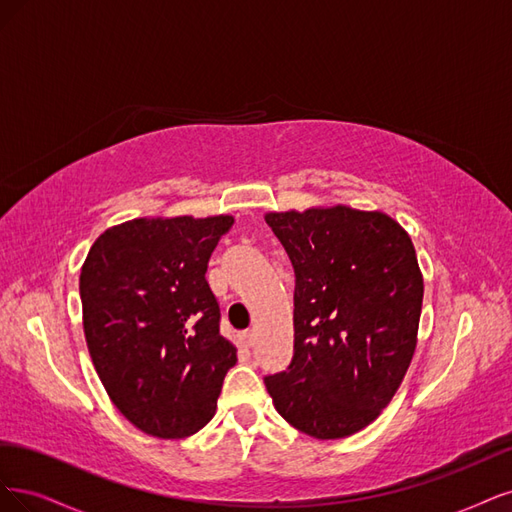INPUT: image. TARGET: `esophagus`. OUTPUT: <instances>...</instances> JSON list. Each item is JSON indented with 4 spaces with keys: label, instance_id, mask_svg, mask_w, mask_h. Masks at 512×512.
Wrapping results in <instances>:
<instances>
[{
    "label": "esophagus",
    "instance_id": "obj_1",
    "mask_svg": "<svg viewBox=\"0 0 512 512\" xmlns=\"http://www.w3.org/2000/svg\"><path fill=\"white\" fill-rule=\"evenodd\" d=\"M253 329H246V332H240L238 340H240V346H244V349H249V346L253 344Z\"/></svg>",
    "mask_w": 512,
    "mask_h": 512
}]
</instances>
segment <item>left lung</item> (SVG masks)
I'll list each match as a JSON object with an SVG mask.
<instances>
[{"instance_id": "obj_1", "label": "left lung", "mask_w": 512, "mask_h": 512, "mask_svg": "<svg viewBox=\"0 0 512 512\" xmlns=\"http://www.w3.org/2000/svg\"><path fill=\"white\" fill-rule=\"evenodd\" d=\"M295 272L293 357L263 378L278 415L312 438H344L391 402L417 346L423 276L408 234L346 206L270 212Z\"/></svg>"}]
</instances>
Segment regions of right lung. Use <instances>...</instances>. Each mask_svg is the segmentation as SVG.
I'll list each match as a JSON object with an SVG mask.
<instances>
[{"mask_svg": "<svg viewBox=\"0 0 512 512\" xmlns=\"http://www.w3.org/2000/svg\"><path fill=\"white\" fill-rule=\"evenodd\" d=\"M232 217L136 219L95 240L80 272L89 355L127 421L157 438H185L212 419L236 366L219 332L208 259Z\"/></svg>", "mask_w": 512, "mask_h": 512, "instance_id": "1", "label": "right lung"}]
</instances>
